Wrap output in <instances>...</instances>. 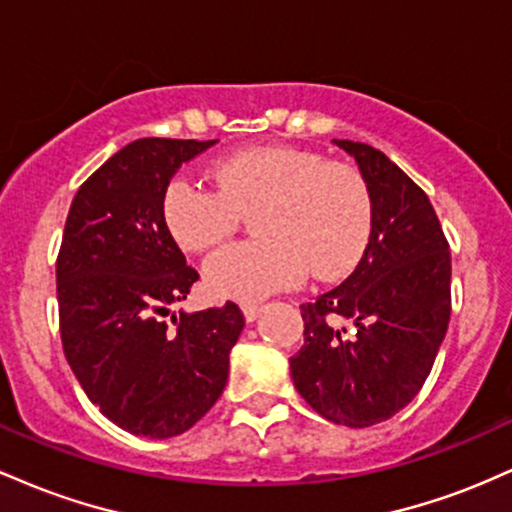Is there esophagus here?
Returning <instances> with one entry per match:
<instances>
[{"label": "esophagus", "instance_id": "obj_1", "mask_svg": "<svg viewBox=\"0 0 512 512\" xmlns=\"http://www.w3.org/2000/svg\"><path fill=\"white\" fill-rule=\"evenodd\" d=\"M240 310H243L245 322H255L257 317H260V313H262V305H257V303H243V305H240Z\"/></svg>", "mask_w": 512, "mask_h": 512}]
</instances>
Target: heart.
<instances>
[{
  "mask_svg": "<svg viewBox=\"0 0 512 512\" xmlns=\"http://www.w3.org/2000/svg\"><path fill=\"white\" fill-rule=\"evenodd\" d=\"M211 187L173 178L163 221L180 248H219L255 216L257 243L233 245L204 264L209 293L257 301L289 289L305 269L334 279L356 267L373 233V197L354 166L293 146H250L219 158Z\"/></svg>",
  "mask_w": 512,
  "mask_h": 512,
  "instance_id": "b5f03b06",
  "label": "heart"
}]
</instances>
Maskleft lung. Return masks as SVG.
I'll use <instances>...</instances> for the list:
<instances>
[{
    "label": "left lung",
    "instance_id": "8db88e82",
    "mask_svg": "<svg viewBox=\"0 0 512 512\" xmlns=\"http://www.w3.org/2000/svg\"><path fill=\"white\" fill-rule=\"evenodd\" d=\"M373 197V233L337 289L301 305L291 378L327 421L366 428L419 395L450 322V245L426 192L383 151L334 139Z\"/></svg>",
    "mask_w": 512,
    "mask_h": 512
}]
</instances>
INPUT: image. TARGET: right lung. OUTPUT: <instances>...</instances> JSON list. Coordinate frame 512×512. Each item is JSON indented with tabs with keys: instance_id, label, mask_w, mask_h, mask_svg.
Masks as SVG:
<instances>
[{
	"instance_id": "1",
	"label": "right lung",
	"mask_w": 512,
	"mask_h": 512,
	"mask_svg": "<svg viewBox=\"0 0 512 512\" xmlns=\"http://www.w3.org/2000/svg\"><path fill=\"white\" fill-rule=\"evenodd\" d=\"M214 142L137 139L76 192L57 255L64 356L86 397L134 436L173 438L214 407L245 320L236 303L170 315L199 274L163 221V192Z\"/></svg>"
}]
</instances>
